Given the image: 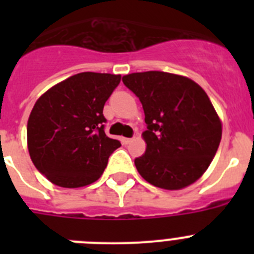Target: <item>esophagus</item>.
<instances>
[{"label": "esophagus", "mask_w": 254, "mask_h": 254, "mask_svg": "<svg viewBox=\"0 0 254 254\" xmlns=\"http://www.w3.org/2000/svg\"><path fill=\"white\" fill-rule=\"evenodd\" d=\"M132 140H133V138H128V137H125L123 138V143H125V145H128L129 142H132Z\"/></svg>", "instance_id": "esophagus-1"}]
</instances>
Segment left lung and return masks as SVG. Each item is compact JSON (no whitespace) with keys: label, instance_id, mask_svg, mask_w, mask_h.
<instances>
[{"label":"left lung","instance_id":"1","mask_svg":"<svg viewBox=\"0 0 254 254\" xmlns=\"http://www.w3.org/2000/svg\"><path fill=\"white\" fill-rule=\"evenodd\" d=\"M145 113L146 151L134 159L146 182L163 190L186 188L203 176L221 141L223 126L202 87L186 76L163 71L122 77Z\"/></svg>","mask_w":254,"mask_h":254}]
</instances>
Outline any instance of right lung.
<instances>
[{"mask_svg":"<svg viewBox=\"0 0 254 254\" xmlns=\"http://www.w3.org/2000/svg\"><path fill=\"white\" fill-rule=\"evenodd\" d=\"M121 75L81 72L58 82L35 102L28 120L30 159L53 185L78 188L102 177L121 146L104 132L103 108Z\"/></svg>","mask_w":254,"mask_h":254,"instance_id":"1","label":"right lung"}]
</instances>
